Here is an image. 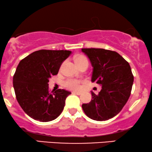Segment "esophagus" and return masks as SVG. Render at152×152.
<instances>
[{
    "label": "esophagus",
    "mask_w": 152,
    "mask_h": 152,
    "mask_svg": "<svg viewBox=\"0 0 152 152\" xmlns=\"http://www.w3.org/2000/svg\"><path fill=\"white\" fill-rule=\"evenodd\" d=\"M72 94H75V95H78V96H79V95L81 94V92H76V91H73Z\"/></svg>",
    "instance_id": "obj_1"
}]
</instances>
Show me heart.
Segmentation results:
<instances>
[{"instance_id":"1","label":"heart","mask_w":152,"mask_h":152,"mask_svg":"<svg viewBox=\"0 0 152 152\" xmlns=\"http://www.w3.org/2000/svg\"><path fill=\"white\" fill-rule=\"evenodd\" d=\"M74 60L78 67L88 62L87 58L83 55H76L74 57ZM64 86L69 90L78 91L81 89V82L75 78H69L64 82Z\"/></svg>"}]
</instances>
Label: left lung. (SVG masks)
I'll use <instances>...</instances> for the list:
<instances>
[{
    "instance_id": "1",
    "label": "left lung",
    "mask_w": 152,
    "mask_h": 152,
    "mask_svg": "<svg viewBox=\"0 0 152 152\" xmlns=\"http://www.w3.org/2000/svg\"><path fill=\"white\" fill-rule=\"evenodd\" d=\"M89 58L93 69L91 81L102 86L98 95L91 91L92 99L83 104L85 114L97 121H105L118 114L131 94L134 76L129 63L115 51L81 49Z\"/></svg>"
}]
</instances>
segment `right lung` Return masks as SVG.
<instances>
[{
	"mask_svg": "<svg viewBox=\"0 0 152 152\" xmlns=\"http://www.w3.org/2000/svg\"><path fill=\"white\" fill-rule=\"evenodd\" d=\"M71 54L68 50L41 49L20 61L13 76L15 94L22 109L30 118L49 122L63 111L71 92L64 89L50 91L48 82Z\"/></svg>",
	"mask_w": 152,
	"mask_h": 152,
	"instance_id": "right-lung-1",
	"label": "right lung"
}]
</instances>
